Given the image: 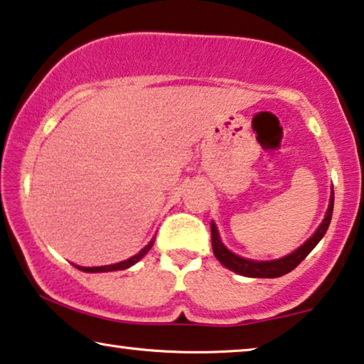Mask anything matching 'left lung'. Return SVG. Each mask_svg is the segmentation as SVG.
<instances>
[{"label":"left lung","mask_w":364,"mask_h":364,"mask_svg":"<svg viewBox=\"0 0 364 364\" xmlns=\"http://www.w3.org/2000/svg\"><path fill=\"white\" fill-rule=\"evenodd\" d=\"M333 205H334V193L331 191L328 211H326V215H324V220L321 225H319L318 230L314 231V235L306 241V243L299 246L298 250H294L291 255L284 256V258L273 259V261H253V259L241 258V256L231 253V251L221 243V238H220V235H218L216 225L211 221L213 253H215L216 259L220 261L225 268L235 271V273H238L241 276H248V278H279V276L287 274V273H289V271H293L294 268H296V266L301 263V261L306 258L309 253H311L314 246L321 241L324 232L328 231L329 223H331Z\"/></svg>","instance_id":"left-lung-1"}]
</instances>
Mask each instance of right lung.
<instances>
[{"instance_id": "obj_1", "label": "right lung", "mask_w": 364, "mask_h": 364, "mask_svg": "<svg viewBox=\"0 0 364 364\" xmlns=\"http://www.w3.org/2000/svg\"><path fill=\"white\" fill-rule=\"evenodd\" d=\"M153 243H154V238L149 241V243L144 246V248L139 251L138 255H134V256H132V258H128V259H124V261H119V263H116V264H106V266H93V268H86V266H76L77 269H81V271H86V273H106V271H116V269H126V268H129V266H133L134 263H138L139 259L143 258L144 255L148 253L149 250H151V246H153Z\"/></svg>"}]
</instances>
